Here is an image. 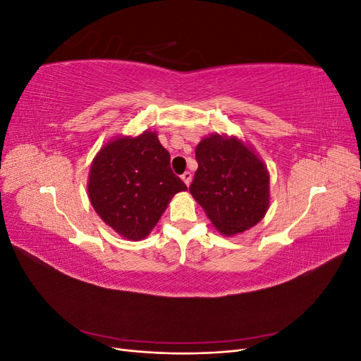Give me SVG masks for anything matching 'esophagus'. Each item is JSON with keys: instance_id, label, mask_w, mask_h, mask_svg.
<instances>
[{"instance_id": "34e87169", "label": "esophagus", "mask_w": 361, "mask_h": 361, "mask_svg": "<svg viewBox=\"0 0 361 361\" xmlns=\"http://www.w3.org/2000/svg\"><path fill=\"white\" fill-rule=\"evenodd\" d=\"M191 179H192V174H191L190 171H185V173L182 174V180L185 182V185H187V187H190Z\"/></svg>"}]
</instances>
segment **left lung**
<instances>
[{"mask_svg":"<svg viewBox=\"0 0 361 361\" xmlns=\"http://www.w3.org/2000/svg\"><path fill=\"white\" fill-rule=\"evenodd\" d=\"M199 169L190 192L216 231L233 236L256 226L269 206V174L255 150L236 137L211 134L195 147Z\"/></svg>","mask_w":361,"mask_h":361,"instance_id":"left-lung-1","label":"left lung"}]
</instances>
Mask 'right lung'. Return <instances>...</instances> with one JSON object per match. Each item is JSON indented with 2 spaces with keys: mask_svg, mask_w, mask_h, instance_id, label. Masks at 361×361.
<instances>
[{
  "mask_svg": "<svg viewBox=\"0 0 361 361\" xmlns=\"http://www.w3.org/2000/svg\"><path fill=\"white\" fill-rule=\"evenodd\" d=\"M89 199L96 214L120 236L145 239L174 194L187 190L170 169V154L157 133L116 137L94 157Z\"/></svg>",
  "mask_w": 361,
  "mask_h": 361,
  "instance_id": "obj_1",
  "label": "right lung"
}]
</instances>
